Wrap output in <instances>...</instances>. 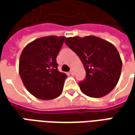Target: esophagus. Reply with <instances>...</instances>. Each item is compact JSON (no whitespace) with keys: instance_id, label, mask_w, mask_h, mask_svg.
I'll return each mask as SVG.
<instances>
[{"instance_id":"1","label":"esophagus","mask_w":135,"mask_h":135,"mask_svg":"<svg viewBox=\"0 0 135 135\" xmlns=\"http://www.w3.org/2000/svg\"><path fill=\"white\" fill-rule=\"evenodd\" d=\"M69 73H70L71 75H73L74 74H75V71H74V70H73V69H71V70H70V71H69Z\"/></svg>"}]
</instances>
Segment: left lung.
<instances>
[{
	"instance_id": "obj_1",
	"label": "left lung",
	"mask_w": 135,
	"mask_h": 135,
	"mask_svg": "<svg viewBox=\"0 0 135 135\" xmlns=\"http://www.w3.org/2000/svg\"><path fill=\"white\" fill-rule=\"evenodd\" d=\"M65 44L79 57L85 68L86 78L79 82L83 94L91 98L109 94L117 85L122 69L115 46L95 36L67 37Z\"/></svg>"
}]
</instances>
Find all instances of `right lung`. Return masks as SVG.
Returning <instances> with one entry per match:
<instances>
[{"mask_svg": "<svg viewBox=\"0 0 135 135\" xmlns=\"http://www.w3.org/2000/svg\"><path fill=\"white\" fill-rule=\"evenodd\" d=\"M65 37L38 38L23 49L19 61V74L31 94L41 100L58 97L64 87L66 74L57 69V56Z\"/></svg>", "mask_w": 135, "mask_h": 135, "instance_id": "obj_1", "label": "right lung"}]
</instances>
